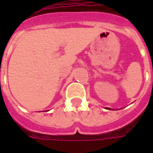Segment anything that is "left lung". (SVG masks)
<instances>
[{"label": "left lung", "mask_w": 153, "mask_h": 153, "mask_svg": "<svg viewBox=\"0 0 153 153\" xmlns=\"http://www.w3.org/2000/svg\"><path fill=\"white\" fill-rule=\"evenodd\" d=\"M106 109H108V110H113L111 108H109V107H106Z\"/></svg>", "instance_id": "1"}]
</instances>
